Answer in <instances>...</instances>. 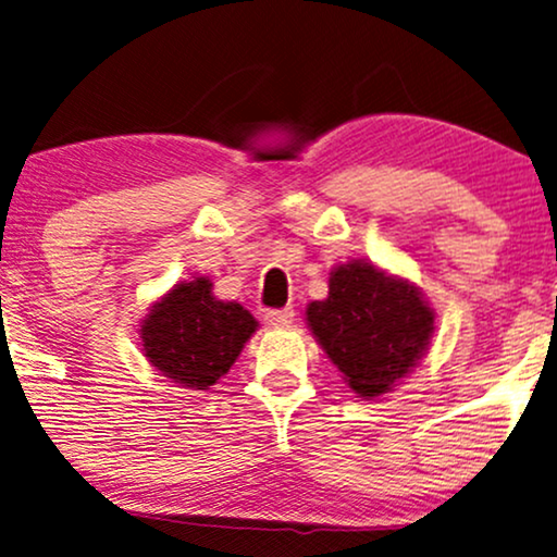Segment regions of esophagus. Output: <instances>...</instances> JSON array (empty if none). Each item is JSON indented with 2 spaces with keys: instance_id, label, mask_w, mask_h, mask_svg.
<instances>
[{
  "instance_id": "1",
  "label": "esophagus",
  "mask_w": 557,
  "mask_h": 557,
  "mask_svg": "<svg viewBox=\"0 0 557 557\" xmlns=\"http://www.w3.org/2000/svg\"><path fill=\"white\" fill-rule=\"evenodd\" d=\"M293 318H295L293 308H277V310H267L264 313V321L267 325H272V329H287V325L293 323Z\"/></svg>"
}]
</instances>
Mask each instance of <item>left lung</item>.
Listing matches in <instances>:
<instances>
[{
	"instance_id": "left-lung-1",
	"label": "left lung",
	"mask_w": 557,
	"mask_h": 557,
	"mask_svg": "<svg viewBox=\"0 0 557 557\" xmlns=\"http://www.w3.org/2000/svg\"><path fill=\"white\" fill-rule=\"evenodd\" d=\"M306 323L351 392L374 399L428 354L435 310L407 277L351 259L333 267L329 298L308 302Z\"/></svg>"
}]
</instances>
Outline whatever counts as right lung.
I'll return each mask as SVG.
<instances>
[{"label":"right lung","mask_w":557,"mask_h":557,"mask_svg":"<svg viewBox=\"0 0 557 557\" xmlns=\"http://www.w3.org/2000/svg\"><path fill=\"white\" fill-rule=\"evenodd\" d=\"M257 329L242 302L219 300L209 277H193L160 295L137 333L154 372L175 387L209 389L228 374Z\"/></svg>","instance_id":"1"}]
</instances>
